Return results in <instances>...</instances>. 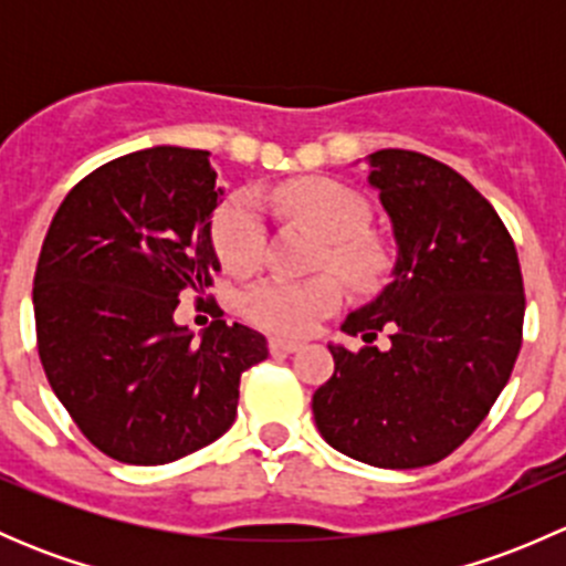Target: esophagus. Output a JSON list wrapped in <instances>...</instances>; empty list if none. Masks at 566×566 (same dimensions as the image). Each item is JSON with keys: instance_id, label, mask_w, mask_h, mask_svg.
<instances>
[{"instance_id": "1", "label": "esophagus", "mask_w": 566, "mask_h": 566, "mask_svg": "<svg viewBox=\"0 0 566 566\" xmlns=\"http://www.w3.org/2000/svg\"><path fill=\"white\" fill-rule=\"evenodd\" d=\"M268 345H271L273 353H295L304 347V342L287 339V336H271V342H268Z\"/></svg>"}]
</instances>
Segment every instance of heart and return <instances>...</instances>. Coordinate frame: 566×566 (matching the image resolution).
<instances>
[{
    "label": "heart",
    "instance_id": "heart-1",
    "mask_svg": "<svg viewBox=\"0 0 566 566\" xmlns=\"http://www.w3.org/2000/svg\"><path fill=\"white\" fill-rule=\"evenodd\" d=\"M273 205L293 219L306 221L325 238L319 262L334 268L345 282L369 287L384 273L386 256L364 235L369 208L361 193L328 177H301L273 188ZM262 216L251 193H238L213 219V243L230 271L247 273L262 256ZM342 293L334 276L265 279L247 293L249 315L282 334H306L319 317L339 306Z\"/></svg>",
    "mask_w": 566,
    "mask_h": 566
}]
</instances>
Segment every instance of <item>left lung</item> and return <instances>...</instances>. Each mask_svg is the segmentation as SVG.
Wrapping results in <instances>:
<instances>
[{
  "label": "left lung",
  "instance_id": "obj_1",
  "mask_svg": "<svg viewBox=\"0 0 566 566\" xmlns=\"http://www.w3.org/2000/svg\"><path fill=\"white\" fill-rule=\"evenodd\" d=\"M364 164L397 256L389 284L342 323L367 347L328 345L334 375L312 413L336 452L402 471L443 460L482 424L521 353L526 298L515 243L465 177L413 150ZM384 327L392 345L380 352Z\"/></svg>",
  "mask_w": 566,
  "mask_h": 566
}]
</instances>
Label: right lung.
Instances as JSON below:
<instances>
[{
  "mask_svg": "<svg viewBox=\"0 0 566 566\" xmlns=\"http://www.w3.org/2000/svg\"><path fill=\"white\" fill-rule=\"evenodd\" d=\"M208 150L147 147L84 177L40 249L38 353L56 399L108 458L164 465L224 436L241 375L268 358L260 331L219 317L197 336L175 319L205 293L216 186Z\"/></svg>",
  "mask_w": 566,
  "mask_h": 566,
  "instance_id": "obj_1",
  "label": "right lung"
}]
</instances>
